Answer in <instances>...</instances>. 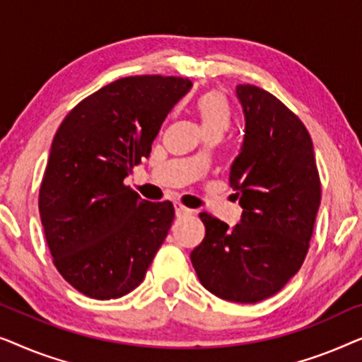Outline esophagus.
<instances>
[{"instance_id":"1","label":"esophagus","mask_w":362,"mask_h":362,"mask_svg":"<svg viewBox=\"0 0 362 362\" xmlns=\"http://www.w3.org/2000/svg\"><path fill=\"white\" fill-rule=\"evenodd\" d=\"M175 212H176V217H186L192 214V211L187 209L186 206H182L181 202H175Z\"/></svg>"}]
</instances>
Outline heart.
<instances>
[{
    "label": "heart",
    "mask_w": 362,
    "mask_h": 362,
    "mask_svg": "<svg viewBox=\"0 0 362 362\" xmlns=\"http://www.w3.org/2000/svg\"><path fill=\"white\" fill-rule=\"evenodd\" d=\"M194 108L202 130L207 133H224L232 122V107L224 93L207 90L196 98Z\"/></svg>",
    "instance_id": "b5f03b06"
}]
</instances>
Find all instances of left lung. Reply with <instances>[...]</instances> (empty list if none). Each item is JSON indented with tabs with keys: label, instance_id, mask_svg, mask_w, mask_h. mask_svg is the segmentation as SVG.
I'll use <instances>...</instances> for the list:
<instances>
[{
	"label": "left lung",
	"instance_id": "obj_1",
	"mask_svg": "<svg viewBox=\"0 0 362 362\" xmlns=\"http://www.w3.org/2000/svg\"><path fill=\"white\" fill-rule=\"evenodd\" d=\"M245 135L230 166L242 219L232 229L202 212L206 237L191 252L197 279L235 303L275 295L308 252L321 201L313 141L298 117L264 88L240 83Z\"/></svg>",
	"mask_w": 362,
	"mask_h": 362
}]
</instances>
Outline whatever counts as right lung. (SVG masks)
<instances>
[{"label":"right lung","instance_id":"right-lung-1","mask_svg":"<svg viewBox=\"0 0 362 362\" xmlns=\"http://www.w3.org/2000/svg\"><path fill=\"white\" fill-rule=\"evenodd\" d=\"M182 77H123L72 108L59 127L39 189L52 262L86 296L112 300L145 279L175 219L170 201L150 202L123 185L150 156Z\"/></svg>","mask_w":362,"mask_h":362}]
</instances>
